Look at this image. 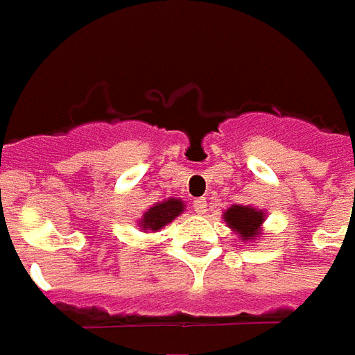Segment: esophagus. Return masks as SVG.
<instances>
[{
	"label": "esophagus",
	"instance_id": "obj_1",
	"mask_svg": "<svg viewBox=\"0 0 355 355\" xmlns=\"http://www.w3.org/2000/svg\"><path fill=\"white\" fill-rule=\"evenodd\" d=\"M193 208H195V212L205 214L206 212V198H195V200H193Z\"/></svg>",
	"mask_w": 355,
	"mask_h": 355
}]
</instances>
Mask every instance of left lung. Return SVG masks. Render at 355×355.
Segmentation results:
<instances>
[{"mask_svg":"<svg viewBox=\"0 0 355 355\" xmlns=\"http://www.w3.org/2000/svg\"><path fill=\"white\" fill-rule=\"evenodd\" d=\"M223 220L231 230L239 233V237L243 241H250L258 237L262 231L263 210H258L254 206L233 205L223 212Z\"/></svg>","mask_w":355,"mask_h":355,"instance_id":"1","label":"left lung"}]
</instances>
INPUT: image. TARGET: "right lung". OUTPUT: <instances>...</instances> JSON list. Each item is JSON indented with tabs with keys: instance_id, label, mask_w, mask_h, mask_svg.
<instances>
[{
	"instance_id": "obj_1",
	"label": "right lung",
	"mask_w": 355,
	"mask_h": 355,
	"mask_svg": "<svg viewBox=\"0 0 355 355\" xmlns=\"http://www.w3.org/2000/svg\"><path fill=\"white\" fill-rule=\"evenodd\" d=\"M183 210H185V205L182 198H168L164 202H157L143 214V218L139 220V227L145 231L162 230L164 225L175 220Z\"/></svg>"
}]
</instances>
